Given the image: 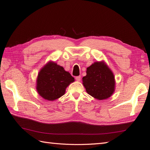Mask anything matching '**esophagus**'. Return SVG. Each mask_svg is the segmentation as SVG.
Returning a JSON list of instances; mask_svg holds the SVG:
<instances>
[{
    "label": "esophagus",
    "instance_id": "esophagus-1",
    "mask_svg": "<svg viewBox=\"0 0 150 150\" xmlns=\"http://www.w3.org/2000/svg\"><path fill=\"white\" fill-rule=\"evenodd\" d=\"M76 80L78 81H80V80H81V76H76Z\"/></svg>",
    "mask_w": 150,
    "mask_h": 150
}]
</instances>
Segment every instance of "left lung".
Returning <instances> with one entry per match:
<instances>
[{
	"instance_id": "obj_1",
	"label": "left lung",
	"mask_w": 150,
	"mask_h": 150,
	"mask_svg": "<svg viewBox=\"0 0 150 150\" xmlns=\"http://www.w3.org/2000/svg\"><path fill=\"white\" fill-rule=\"evenodd\" d=\"M83 84L89 95L97 100H105L115 91V77L105 62H95L87 67Z\"/></svg>"
}]
</instances>
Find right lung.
<instances>
[{
  "mask_svg": "<svg viewBox=\"0 0 150 150\" xmlns=\"http://www.w3.org/2000/svg\"><path fill=\"white\" fill-rule=\"evenodd\" d=\"M74 78L63 67L50 61L40 71L36 79V90L42 98L54 101L65 94L66 89Z\"/></svg>",
  "mask_w": 150,
  "mask_h": 150,
  "instance_id": "add662e5",
  "label": "right lung"
}]
</instances>
